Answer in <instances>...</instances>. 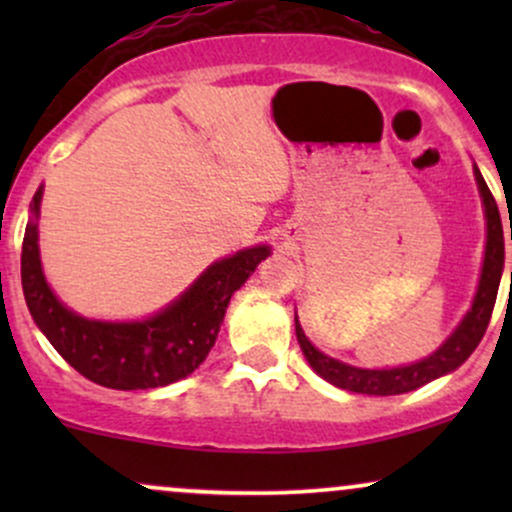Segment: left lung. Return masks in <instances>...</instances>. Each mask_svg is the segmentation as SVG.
I'll use <instances>...</instances> for the list:
<instances>
[{
  "label": "left lung",
  "mask_w": 512,
  "mask_h": 512,
  "mask_svg": "<svg viewBox=\"0 0 512 512\" xmlns=\"http://www.w3.org/2000/svg\"><path fill=\"white\" fill-rule=\"evenodd\" d=\"M474 178H477L481 202H484V214H486V252H484V267H481V279L477 296H474L472 308L464 315V320L457 325V330L440 344L438 351H433L428 358L409 363V366L399 368H383V370H370V368H356L349 363L337 361V358L325 356L322 351H317L310 339L305 337L303 327L298 325L296 317V337L301 344L303 356L308 358V363L320 378H325L327 383L342 387L349 392H361V395H402V392H411L416 387L431 383V380L440 378V375L452 373L455 368H460L472 351L477 349L481 337H484L486 327H489L493 305H496L498 296V284H501L503 274V262H505V243H503V226H501V214H498V204L493 199L489 185L481 178L479 168L474 166ZM512 240V231H510ZM512 281V272H510Z\"/></svg>",
  "instance_id": "1"
}]
</instances>
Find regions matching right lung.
I'll list each match as a JSON object with an SVG mask.
<instances>
[{"label": "right lung", "instance_id": "1", "mask_svg": "<svg viewBox=\"0 0 512 512\" xmlns=\"http://www.w3.org/2000/svg\"><path fill=\"white\" fill-rule=\"evenodd\" d=\"M43 187L31 202L21 250V286L35 325L57 354L93 383L113 390H149L187 378L219 337L231 296L269 257V245L214 262L168 308L137 322H103L76 315L45 281L38 250Z\"/></svg>", "mask_w": 512, "mask_h": 512}]
</instances>
